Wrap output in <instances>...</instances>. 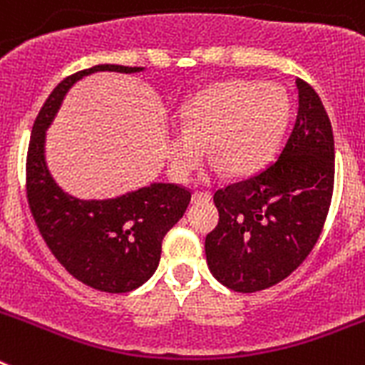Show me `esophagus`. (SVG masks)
I'll use <instances>...</instances> for the list:
<instances>
[{"label": "esophagus", "instance_id": "1", "mask_svg": "<svg viewBox=\"0 0 365 365\" xmlns=\"http://www.w3.org/2000/svg\"><path fill=\"white\" fill-rule=\"evenodd\" d=\"M212 199V193L210 192H195L192 195V202H208Z\"/></svg>", "mask_w": 365, "mask_h": 365}]
</instances>
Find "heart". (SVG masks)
Here are the masks:
<instances>
[{
	"label": "heart",
	"instance_id": "1",
	"mask_svg": "<svg viewBox=\"0 0 365 365\" xmlns=\"http://www.w3.org/2000/svg\"><path fill=\"white\" fill-rule=\"evenodd\" d=\"M289 111V96L276 83L228 80L208 87L180 109L179 130L168 135L173 173L188 179L208 146L230 173L254 172L278 146Z\"/></svg>",
	"mask_w": 365,
	"mask_h": 365
}]
</instances>
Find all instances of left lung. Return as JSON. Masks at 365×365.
<instances>
[{
    "mask_svg": "<svg viewBox=\"0 0 365 365\" xmlns=\"http://www.w3.org/2000/svg\"><path fill=\"white\" fill-rule=\"evenodd\" d=\"M299 108L278 159L214 193L217 227L205 252L214 278L235 292L283 282L311 254L334 188V138L318 93L296 80Z\"/></svg>",
    "mask_w": 365,
    "mask_h": 365,
    "instance_id": "obj_1",
    "label": "left lung"
}]
</instances>
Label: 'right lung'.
<instances>
[{"label":"right lung","mask_w":365,"mask_h":365,"mask_svg":"<svg viewBox=\"0 0 365 365\" xmlns=\"http://www.w3.org/2000/svg\"><path fill=\"white\" fill-rule=\"evenodd\" d=\"M96 71L138 73L143 67L95 66L58 83L41 106L27 151V201L41 237L71 276L96 291L130 292L159 267L166 232L185 215L192 192L153 185L106 201H82L63 192L45 164V131L76 80Z\"/></svg>","instance_id":"right-lung-1"}]
</instances>
